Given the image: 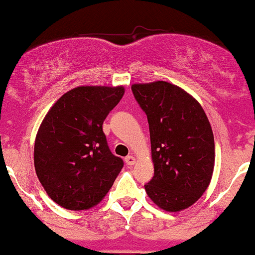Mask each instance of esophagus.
Instances as JSON below:
<instances>
[{
	"label": "esophagus",
	"instance_id": "obj_1",
	"mask_svg": "<svg viewBox=\"0 0 255 255\" xmlns=\"http://www.w3.org/2000/svg\"><path fill=\"white\" fill-rule=\"evenodd\" d=\"M136 162V159L133 158L132 155H128V156H127V158H125V164L127 165H128V166H131V165H133Z\"/></svg>",
	"mask_w": 255,
	"mask_h": 255
}]
</instances>
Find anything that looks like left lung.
Segmentation results:
<instances>
[{"label": "left lung", "mask_w": 255, "mask_h": 255, "mask_svg": "<svg viewBox=\"0 0 255 255\" xmlns=\"http://www.w3.org/2000/svg\"><path fill=\"white\" fill-rule=\"evenodd\" d=\"M149 124L154 177L144 185L162 210L177 212L201 197L212 178L214 138L201 105L167 82L133 84Z\"/></svg>", "instance_id": "1"}]
</instances>
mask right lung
Listing matches in <instances>:
<instances>
[{"label": "right lung", "instance_id": "right-lung-1", "mask_svg": "<svg viewBox=\"0 0 255 255\" xmlns=\"http://www.w3.org/2000/svg\"><path fill=\"white\" fill-rule=\"evenodd\" d=\"M123 95V87L74 88L43 119L35 142L36 173L50 199L66 210L99 204L124 166L102 130Z\"/></svg>", "mask_w": 255, "mask_h": 255}]
</instances>
